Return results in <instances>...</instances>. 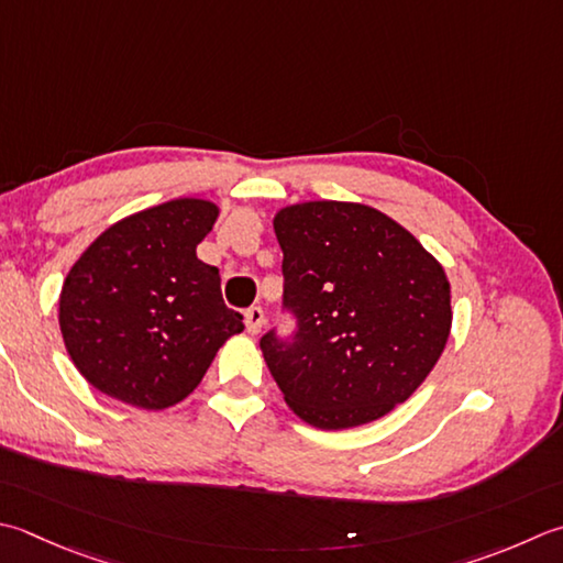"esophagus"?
<instances>
[{
  "label": "esophagus",
  "instance_id": "1",
  "mask_svg": "<svg viewBox=\"0 0 563 563\" xmlns=\"http://www.w3.org/2000/svg\"><path fill=\"white\" fill-rule=\"evenodd\" d=\"M263 322H266V314H263V307H258V305L249 307V312H246V332H249V334H258Z\"/></svg>",
  "mask_w": 563,
  "mask_h": 563
}]
</instances>
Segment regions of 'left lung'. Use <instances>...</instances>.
<instances>
[{
    "label": "left lung",
    "mask_w": 563,
    "mask_h": 563,
    "mask_svg": "<svg viewBox=\"0 0 563 563\" xmlns=\"http://www.w3.org/2000/svg\"><path fill=\"white\" fill-rule=\"evenodd\" d=\"M273 229L295 332L271 329L261 351L285 402L317 429L388 415L446 346L444 268L410 231L366 205H292L275 214Z\"/></svg>",
    "instance_id": "8db88e82"
}]
</instances>
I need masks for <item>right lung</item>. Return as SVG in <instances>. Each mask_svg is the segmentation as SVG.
Wrapping results in <instances>:
<instances>
[{"label": "right lung", "instance_id": "obj_1", "mask_svg": "<svg viewBox=\"0 0 563 563\" xmlns=\"http://www.w3.org/2000/svg\"><path fill=\"white\" fill-rule=\"evenodd\" d=\"M219 214L170 200L121 219L87 249L60 292L65 349L99 393L143 410L187 398L229 336L244 332L197 244Z\"/></svg>", "mask_w": 563, "mask_h": 563}]
</instances>
